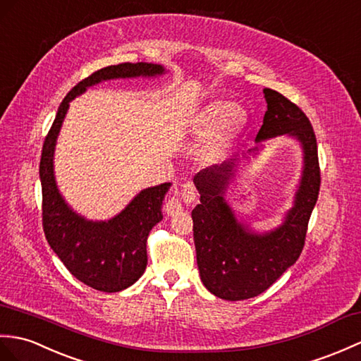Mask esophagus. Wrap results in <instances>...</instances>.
I'll use <instances>...</instances> for the list:
<instances>
[{"label":"esophagus","mask_w":361,"mask_h":361,"mask_svg":"<svg viewBox=\"0 0 361 361\" xmlns=\"http://www.w3.org/2000/svg\"><path fill=\"white\" fill-rule=\"evenodd\" d=\"M194 200H195V188L192 186V184H184L181 192L175 190V194L166 201L164 211L169 216L178 215L183 211L184 204H189Z\"/></svg>","instance_id":"34e87169"}]
</instances>
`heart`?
<instances>
[{
  "instance_id": "b5f03b06",
  "label": "heart",
  "mask_w": 361,
  "mask_h": 361,
  "mask_svg": "<svg viewBox=\"0 0 361 361\" xmlns=\"http://www.w3.org/2000/svg\"><path fill=\"white\" fill-rule=\"evenodd\" d=\"M246 115L240 107L226 99H215L207 103L195 114L192 118V128L200 135H207L212 130H216L214 140V149H221L229 141L235 138L245 129Z\"/></svg>"
}]
</instances>
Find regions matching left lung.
Masks as SVG:
<instances>
[{"label":"left lung","instance_id":"1","mask_svg":"<svg viewBox=\"0 0 361 361\" xmlns=\"http://www.w3.org/2000/svg\"><path fill=\"white\" fill-rule=\"evenodd\" d=\"M267 111L257 141L288 133L305 152V169L294 207L284 223L257 235L237 221L224 201L233 161L200 171L194 183L200 204L192 211L197 264L201 281L215 297L237 301L262 294L294 264L305 246L307 223L320 192L317 138L306 114L276 90H263Z\"/></svg>","mask_w":361,"mask_h":361}]
</instances>
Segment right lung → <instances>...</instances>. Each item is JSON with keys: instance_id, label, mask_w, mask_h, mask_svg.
Returning a JSON list of instances; mask_svg holds the SVG:
<instances>
[{"instance_id": "1", "label": "right lung", "mask_w": 361, "mask_h": 361, "mask_svg": "<svg viewBox=\"0 0 361 361\" xmlns=\"http://www.w3.org/2000/svg\"><path fill=\"white\" fill-rule=\"evenodd\" d=\"M160 64L123 63L107 66L80 81L58 107L47 132L39 161L46 240L75 279L102 292H118L135 283L147 264L150 229L161 221V204L171 183L141 190L130 204L109 221H87L64 203L54 177V149L71 99L89 86L114 78L154 77Z\"/></svg>"}]
</instances>
